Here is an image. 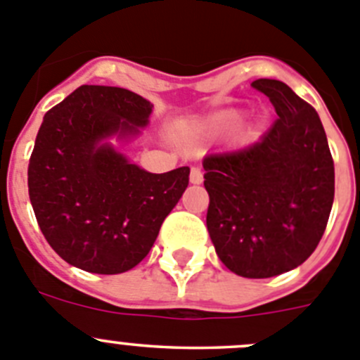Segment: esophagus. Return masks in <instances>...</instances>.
Wrapping results in <instances>:
<instances>
[{"label": "esophagus", "instance_id": "obj_1", "mask_svg": "<svg viewBox=\"0 0 360 360\" xmlns=\"http://www.w3.org/2000/svg\"><path fill=\"white\" fill-rule=\"evenodd\" d=\"M190 183L193 184L202 183V172H200V168L192 167V170H190Z\"/></svg>", "mask_w": 360, "mask_h": 360}]
</instances>
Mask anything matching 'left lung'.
I'll list each match as a JSON object with an SVG mask.
<instances>
[{
    "label": "left lung",
    "instance_id": "obj_1",
    "mask_svg": "<svg viewBox=\"0 0 360 360\" xmlns=\"http://www.w3.org/2000/svg\"><path fill=\"white\" fill-rule=\"evenodd\" d=\"M278 118L257 143L204 158L210 236L238 276L271 278L301 265L326 229L333 160L316 109L287 84L258 79Z\"/></svg>",
    "mask_w": 360,
    "mask_h": 360
}]
</instances>
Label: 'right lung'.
Masks as SVG:
<instances>
[{
  "mask_svg": "<svg viewBox=\"0 0 360 360\" xmlns=\"http://www.w3.org/2000/svg\"><path fill=\"white\" fill-rule=\"evenodd\" d=\"M152 103L112 86H80L44 115L28 163V193L44 238L68 264L120 274L140 264L181 199L190 168L150 174L105 138L138 134Z\"/></svg>",
  "mask_w": 360,
  "mask_h": 360,
  "instance_id": "1",
  "label": "right lung"
}]
</instances>
